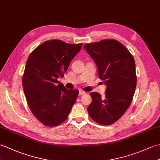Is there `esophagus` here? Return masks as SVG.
<instances>
[{"label": "esophagus", "mask_w": 160, "mask_h": 160, "mask_svg": "<svg viewBox=\"0 0 160 160\" xmlns=\"http://www.w3.org/2000/svg\"><path fill=\"white\" fill-rule=\"evenodd\" d=\"M85 93L83 91H82V90H80V91H79V96H82V95H83V94H84Z\"/></svg>", "instance_id": "1"}]
</instances>
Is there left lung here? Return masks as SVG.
I'll return each mask as SVG.
<instances>
[{"instance_id":"8db88e82","label":"left lung","mask_w":160,"mask_h":160,"mask_svg":"<svg viewBox=\"0 0 160 160\" xmlns=\"http://www.w3.org/2000/svg\"><path fill=\"white\" fill-rule=\"evenodd\" d=\"M84 48L96 62L98 76L107 85L104 96L91 92L87 111L102 125L118 120L130 106L137 84L133 57L124 45L114 39L87 43Z\"/></svg>"}]
</instances>
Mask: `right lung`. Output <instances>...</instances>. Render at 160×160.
<instances>
[{
  "mask_svg": "<svg viewBox=\"0 0 160 160\" xmlns=\"http://www.w3.org/2000/svg\"><path fill=\"white\" fill-rule=\"evenodd\" d=\"M82 43L60 40L44 42L29 56L22 76V87L33 115L44 125L56 127L67 120L79 91L67 89L58 78L64 76Z\"/></svg>",
  "mask_w": 160,
  "mask_h": 160,
  "instance_id": "1",
  "label": "right lung"
}]
</instances>
